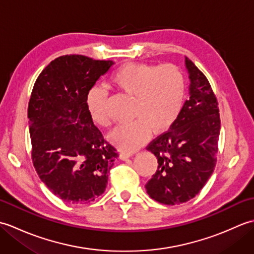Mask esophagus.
Here are the masks:
<instances>
[{
  "label": "esophagus",
  "instance_id": "1",
  "mask_svg": "<svg viewBox=\"0 0 254 254\" xmlns=\"http://www.w3.org/2000/svg\"><path fill=\"white\" fill-rule=\"evenodd\" d=\"M132 157V154H127V153H120V155H119V158H120L121 160H127V158Z\"/></svg>",
  "mask_w": 254,
  "mask_h": 254
}]
</instances>
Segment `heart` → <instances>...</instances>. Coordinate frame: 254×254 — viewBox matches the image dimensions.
Returning <instances> with one entry per match:
<instances>
[{
	"label": "heart",
	"instance_id": "b5f03b06",
	"mask_svg": "<svg viewBox=\"0 0 254 254\" xmlns=\"http://www.w3.org/2000/svg\"><path fill=\"white\" fill-rule=\"evenodd\" d=\"M111 85L122 93L133 96L130 123L117 127L109 139L126 153H133L147 141L149 133L166 132L175 122L185 98V77L174 64L153 65L127 63L111 75ZM106 91L93 88L86 99L91 119L100 127L110 126L106 110Z\"/></svg>",
	"mask_w": 254,
	"mask_h": 254
}]
</instances>
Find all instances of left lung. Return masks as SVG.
I'll list each match as a JSON object with an SVG mask.
<instances>
[{
	"mask_svg": "<svg viewBox=\"0 0 254 254\" xmlns=\"http://www.w3.org/2000/svg\"><path fill=\"white\" fill-rule=\"evenodd\" d=\"M190 78L186 100L170 130L146 147L158 160L145 186L148 195L166 205L188 202L202 190L216 166L220 118L206 76L186 58Z\"/></svg>",
	"mask_w": 254,
	"mask_h": 254,
	"instance_id": "obj_1",
	"label": "left lung"
}]
</instances>
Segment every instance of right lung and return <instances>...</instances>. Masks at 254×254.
<instances>
[{"label": "right lung", "mask_w": 254, "mask_h": 254, "mask_svg": "<svg viewBox=\"0 0 254 254\" xmlns=\"http://www.w3.org/2000/svg\"><path fill=\"white\" fill-rule=\"evenodd\" d=\"M112 61L79 55L57 58L38 76L28 104L31 158L48 189L68 203L105 192L117 149L102 136L86 99Z\"/></svg>", "instance_id": "right-lung-1"}]
</instances>
